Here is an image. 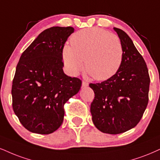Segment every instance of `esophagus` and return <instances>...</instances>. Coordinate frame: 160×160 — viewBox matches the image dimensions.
Returning a JSON list of instances; mask_svg holds the SVG:
<instances>
[{
	"mask_svg": "<svg viewBox=\"0 0 160 160\" xmlns=\"http://www.w3.org/2000/svg\"><path fill=\"white\" fill-rule=\"evenodd\" d=\"M88 85H89V84H88L87 82H84V81H83V82H82V87L85 88V87H88Z\"/></svg>",
	"mask_w": 160,
	"mask_h": 160,
	"instance_id": "34e87169",
	"label": "esophagus"
}]
</instances>
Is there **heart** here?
Wrapping results in <instances>:
<instances>
[{
	"label": "heart",
	"instance_id": "b5f03b06",
	"mask_svg": "<svg viewBox=\"0 0 160 160\" xmlns=\"http://www.w3.org/2000/svg\"><path fill=\"white\" fill-rule=\"evenodd\" d=\"M71 46L63 49L68 73L76 76L84 68L98 81L114 76L121 66L123 46L118 35L98 27L81 29L72 35Z\"/></svg>",
	"mask_w": 160,
	"mask_h": 160
}]
</instances>
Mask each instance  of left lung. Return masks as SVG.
Masks as SVG:
<instances>
[{
	"label": "left lung",
	"instance_id": "8db88e82",
	"mask_svg": "<svg viewBox=\"0 0 160 160\" xmlns=\"http://www.w3.org/2000/svg\"><path fill=\"white\" fill-rule=\"evenodd\" d=\"M123 46L117 72L101 83L90 84L95 93L90 105L94 125L100 131L118 134L139 123L148 102L150 77L146 63L127 33L114 27Z\"/></svg>",
	"mask_w": 160,
	"mask_h": 160
}]
</instances>
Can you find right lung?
I'll return each instance as SVG.
<instances>
[{"mask_svg":"<svg viewBox=\"0 0 160 160\" xmlns=\"http://www.w3.org/2000/svg\"><path fill=\"white\" fill-rule=\"evenodd\" d=\"M73 32L71 27L45 29L19 59L12 87V108L29 131H56L64 120V104L79 91L82 81L63 70V48Z\"/></svg>","mask_w":160,"mask_h":160,"instance_id":"obj_1","label":"right lung"}]
</instances>
